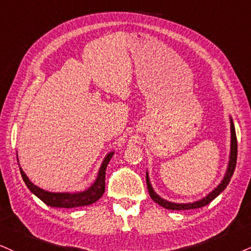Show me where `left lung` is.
I'll list each match as a JSON object with an SVG mask.
<instances>
[{"mask_svg":"<svg viewBox=\"0 0 251 251\" xmlns=\"http://www.w3.org/2000/svg\"><path fill=\"white\" fill-rule=\"evenodd\" d=\"M230 132H231V143H230V156H229V163H228V169L227 172H226L225 178L222 179V181L219 184V186L214 188L208 196L202 198V199L199 201H196V202H191V203H175V202H170L168 200H164L160 198L156 192L153 191L152 186H151L150 180H149V176H148L147 172V186H148V191H149V194L154 202H157L158 205H160L164 208L168 209H172V211H184V209H194V208H200V207H203L206 205H208L209 202L213 199H215L219 194L221 193L222 191L227 187L228 182L230 181L231 176L235 171V166H236V158H237V140H236V132H235V126L233 123V120L230 119Z\"/></svg>","mask_w":251,"mask_h":251,"instance_id":"left-lung-1","label":"left lung"}]
</instances>
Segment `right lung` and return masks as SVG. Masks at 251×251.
<instances>
[{"mask_svg": "<svg viewBox=\"0 0 251 251\" xmlns=\"http://www.w3.org/2000/svg\"><path fill=\"white\" fill-rule=\"evenodd\" d=\"M113 154L114 152L108 153L106 158L103 159V162L101 164V168L99 170L98 178L97 180L94 181V184L86 191L78 192V193H53V192L44 191L42 190V188H39L38 186H36V185H33L21 168L20 171L22 178H23L27 188L48 206L60 207V208H73V207L87 206L91 205L93 202H95V201H98L102 197V194L104 193L106 169L110 158L113 157Z\"/></svg>", "mask_w": 251, "mask_h": 251, "instance_id": "1", "label": "right lung"}]
</instances>
